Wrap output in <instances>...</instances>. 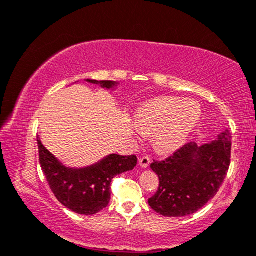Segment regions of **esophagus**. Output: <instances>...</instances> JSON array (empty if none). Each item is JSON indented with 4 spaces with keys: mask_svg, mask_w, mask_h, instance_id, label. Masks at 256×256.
Masks as SVG:
<instances>
[{
    "mask_svg": "<svg viewBox=\"0 0 256 256\" xmlns=\"http://www.w3.org/2000/svg\"><path fill=\"white\" fill-rule=\"evenodd\" d=\"M139 164L141 168H148V166L150 164V158H148V156H142L139 160Z\"/></svg>",
    "mask_w": 256,
    "mask_h": 256,
    "instance_id": "esophagus-1",
    "label": "esophagus"
}]
</instances>
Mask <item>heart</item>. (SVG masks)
Listing matches in <instances>:
<instances>
[{
	"label": "heart",
	"instance_id": "b5f03b06",
	"mask_svg": "<svg viewBox=\"0 0 256 256\" xmlns=\"http://www.w3.org/2000/svg\"><path fill=\"white\" fill-rule=\"evenodd\" d=\"M200 115V106L196 102L161 98L141 106L133 123L142 134L156 133L155 144L160 152H171L188 138Z\"/></svg>",
	"mask_w": 256,
	"mask_h": 256
}]
</instances>
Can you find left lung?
<instances>
[{"mask_svg": "<svg viewBox=\"0 0 256 256\" xmlns=\"http://www.w3.org/2000/svg\"><path fill=\"white\" fill-rule=\"evenodd\" d=\"M230 163L231 136L228 130L210 144H186L164 161L154 160L150 164L160 185L148 204L163 216L192 215L216 196Z\"/></svg>", "mask_w": 256, "mask_h": 256, "instance_id": "8db88e82", "label": "left lung"}]
</instances>
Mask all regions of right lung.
<instances>
[{"mask_svg": "<svg viewBox=\"0 0 256 256\" xmlns=\"http://www.w3.org/2000/svg\"><path fill=\"white\" fill-rule=\"evenodd\" d=\"M87 82L112 88L116 82L110 80H90ZM39 160L49 188L56 199L64 207L80 215H94L109 204L110 184L114 177L132 170L136 166V156H122L112 154L96 164L82 169H70L46 150L38 138Z\"/></svg>", "mask_w": 256, "mask_h": 256, "instance_id": "1", "label": "right lung"}]
</instances>
